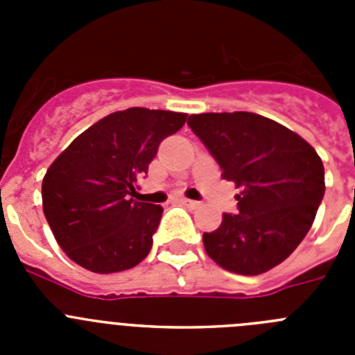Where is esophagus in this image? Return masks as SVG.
I'll return each mask as SVG.
<instances>
[{
    "mask_svg": "<svg viewBox=\"0 0 355 355\" xmlns=\"http://www.w3.org/2000/svg\"><path fill=\"white\" fill-rule=\"evenodd\" d=\"M181 205L188 206V208H199L200 202H197V200H192V199H181Z\"/></svg>",
    "mask_w": 355,
    "mask_h": 355,
    "instance_id": "obj_1",
    "label": "esophagus"
}]
</instances>
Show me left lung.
Segmentation results:
<instances>
[{
    "label": "left lung",
    "instance_id": "1",
    "mask_svg": "<svg viewBox=\"0 0 355 355\" xmlns=\"http://www.w3.org/2000/svg\"><path fill=\"white\" fill-rule=\"evenodd\" d=\"M188 126L241 188L238 215L202 234L209 258L240 275L270 270L299 247L325 193L324 163L302 137L250 112L190 115Z\"/></svg>",
    "mask_w": 355,
    "mask_h": 355
}]
</instances>
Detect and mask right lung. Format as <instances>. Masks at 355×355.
<instances>
[{"mask_svg":"<svg viewBox=\"0 0 355 355\" xmlns=\"http://www.w3.org/2000/svg\"><path fill=\"white\" fill-rule=\"evenodd\" d=\"M187 121L167 110L128 108L72 140L42 180V208L58 245L96 274L139 265L153 247L163 208L137 200L158 146Z\"/></svg>","mask_w":355,"mask_h":355,"instance_id":"right-lung-1","label":"right lung"}]
</instances>
